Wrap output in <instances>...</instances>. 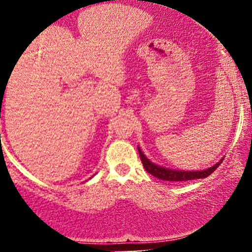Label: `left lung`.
<instances>
[{
    "instance_id": "left-lung-1",
    "label": "left lung",
    "mask_w": 252,
    "mask_h": 252,
    "mask_svg": "<svg viewBox=\"0 0 252 252\" xmlns=\"http://www.w3.org/2000/svg\"><path fill=\"white\" fill-rule=\"evenodd\" d=\"M138 154H140V158L142 161V164L144 169L152 174L155 178L160 179V180H166V181H189V180H194V179H204L212 174L215 170L218 168L219 164L222 162V160L219 161L218 163L215 166L210 167V168L200 170V172H181V170H172L163 168V167L158 166L150 162L148 158H146V155L141 152L140 147H138Z\"/></svg>"
}]
</instances>
